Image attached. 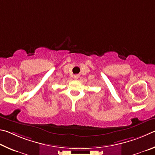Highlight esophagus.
I'll return each mask as SVG.
<instances>
[{"label": "esophagus", "instance_id": "esophagus-1", "mask_svg": "<svg viewBox=\"0 0 155 155\" xmlns=\"http://www.w3.org/2000/svg\"><path fill=\"white\" fill-rule=\"evenodd\" d=\"M79 78H80L79 75H73V78H74L75 80H78Z\"/></svg>", "mask_w": 155, "mask_h": 155}]
</instances>
